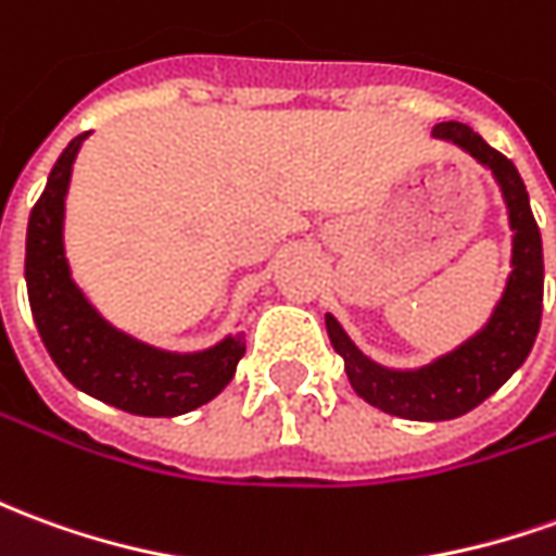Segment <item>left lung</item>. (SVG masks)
<instances>
[{
    "label": "left lung",
    "mask_w": 556,
    "mask_h": 556,
    "mask_svg": "<svg viewBox=\"0 0 556 556\" xmlns=\"http://www.w3.org/2000/svg\"><path fill=\"white\" fill-rule=\"evenodd\" d=\"M433 138L460 147L481 168L491 170L506 201L511 228V274L491 318L481 325V331L425 367L394 370L364 355L343 331V325L331 313H325L333 352L343 358L345 376L355 394L376 409L409 421H448L467 415L491 397L496 388L506 386L508 376L521 367L533 349L545 289L542 235L518 168L464 123H437Z\"/></svg>",
    "instance_id": "8db88e82"
}]
</instances>
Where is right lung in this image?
<instances>
[{
    "mask_svg": "<svg viewBox=\"0 0 556 556\" xmlns=\"http://www.w3.org/2000/svg\"><path fill=\"white\" fill-rule=\"evenodd\" d=\"M87 135L62 150L29 213L26 291L35 328L62 376L89 397L147 418L192 413L231 382L247 352L243 333L201 352H168L119 331L92 306L65 258V195Z\"/></svg>",
    "mask_w": 556,
    "mask_h": 556,
    "instance_id": "obj_1",
    "label": "right lung"
}]
</instances>
